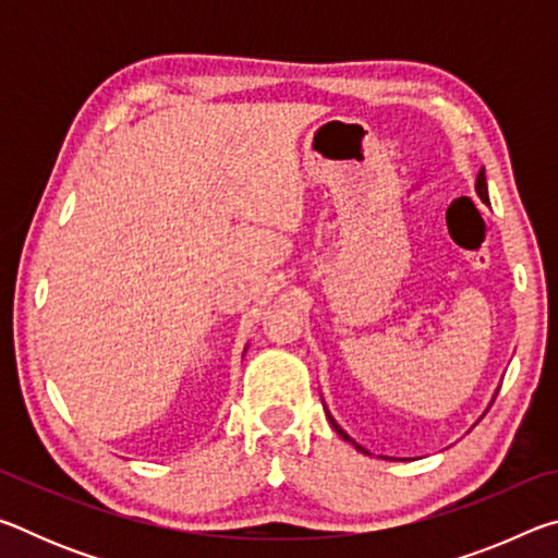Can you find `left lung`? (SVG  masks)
<instances>
[{"label": "left lung", "mask_w": 558, "mask_h": 558, "mask_svg": "<svg viewBox=\"0 0 558 558\" xmlns=\"http://www.w3.org/2000/svg\"><path fill=\"white\" fill-rule=\"evenodd\" d=\"M475 192H477V196H480V199H483L485 204H489V196H487V179H485V167L483 169H480V172H477V182H475ZM327 418H329V423H332V428L339 433V436H342L344 440H349V442H352V446L359 450V452H366V456H369V450H366V448H362V446H359V442H354L352 438H349L347 436V433L342 430V426H339V423L332 418V415H329V411H327Z\"/></svg>", "instance_id": "8db88e82"}]
</instances>
